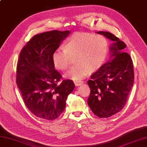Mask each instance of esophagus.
<instances>
[{"mask_svg":"<svg viewBox=\"0 0 147 147\" xmlns=\"http://www.w3.org/2000/svg\"><path fill=\"white\" fill-rule=\"evenodd\" d=\"M83 83V82H82V81H78V82H74V84H75L76 86H79L80 85H82Z\"/></svg>","mask_w":147,"mask_h":147,"instance_id":"1","label":"esophagus"}]
</instances>
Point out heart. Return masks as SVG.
Wrapping results in <instances>:
<instances>
[{"label":"heart","mask_w":147,"mask_h":147,"mask_svg":"<svg viewBox=\"0 0 147 147\" xmlns=\"http://www.w3.org/2000/svg\"><path fill=\"white\" fill-rule=\"evenodd\" d=\"M109 52V42L104 35L88 32L73 33L65 43L64 49L59 48L53 52L52 60L59 70H66L73 58L76 64L64 76L74 81H80L90 71L98 70L104 64Z\"/></svg>","instance_id":"heart-1"}]
</instances>
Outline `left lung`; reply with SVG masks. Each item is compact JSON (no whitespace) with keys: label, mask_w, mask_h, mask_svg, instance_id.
<instances>
[{"label":"left lung","mask_w":147,"mask_h":147,"mask_svg":"<svg viewBox=\"0 0 147 147\" xmlns=\"http://www.w3.org/2000/svg\"><path fill=\"white\" fill-rule=\"evenodd\" d=\"M97 33L114 43L110 60L92 74L87 82L90 88L88 104L98 117L106 118L120 112L126 105L135 76L131 57L124 52L125 43L109 32Z\"/></svg>","instance_id":"left-lung-1"}]
</instances>
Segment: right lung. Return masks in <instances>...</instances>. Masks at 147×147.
<instances>
[{
    "mask_svg": "<svg viewBox=\"0 0 147 147\" xmlns=\"http://www.w3.org/2000/svg\"><path fill=\"white\" fill-rule=\"evenodd\" d=\"M69 31L53 30L34 35L20 52L16 83L24 104L36 116L54 120L64 111L67 96L75 85L62 79L52 60V53L67 37Z\"/></svg>",
    "mask_w": 147,
    "mask_h": 147,
    "instance_id": "right-lung-1",
    "label": "right lung"
}]
</instances>
